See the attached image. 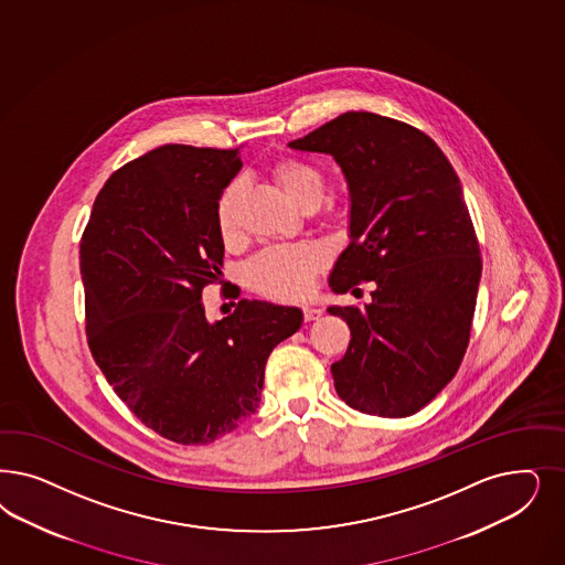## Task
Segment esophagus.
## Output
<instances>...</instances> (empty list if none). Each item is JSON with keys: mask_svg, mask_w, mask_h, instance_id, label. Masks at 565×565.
Segmentation results:
<instances>
[{"mask_svg": "<svg viewBox=\"0 0 565 565\" xmlns=\"http://www.w3.org/2000/svg\"><path fill=\"white\" fill-rule=\"evenodd\" d=\"M320 316H322V308H318V306H303V320L306 322H313Z\"/></svg>", "mask_w": 565, "mask_h": 565, "instance_id": "obj_1", "label": "esophagus"}]
</instances>
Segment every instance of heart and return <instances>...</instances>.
Here are the masks:
<instances>
[{"mask_svg":"<svg viewBox=\"0 0 565 565\" xmlns=\"http://www.w3.org/2000/svg\"><path fill=\"white\" fill-rule=\"evenodd\" d=\"M274 181L297 205L318 203L324 191V179L316 166L299 158H280L274 162ZM241 182L231 181L216 201V226L222 241L237 237V207ZM327 254L318 243L303 241L292 245H274L255 255L247 266V282L254 291L273 299H301L313 289L316 276L324 268Z\"/></svg>","mask_w":565,"mask_h":565,"instance_id":"obj_1","label":"heart"}]
</instances>
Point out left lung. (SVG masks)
Returning a JSON list of instances; mask_svg holds the SVG:
<instances>
[{"mask_svg": "<svg viewBox=\"0 0 565 565\" xmlns=\"http://www.w3.org/2000/svg\"><path fill=\"white\" fill-rule=\"evenodd\" d=\"M292 149L330 153L351 193V243L328 285L372 301L332 306L351 330L332 364L339 397L383 418L419 412L451 383L466 355L482 257L454 166L412 125L345 111Z\"/></svg>", "mask_w": 565, "mask_h": 565, "instance_id": "1", "label": "left lung"}]
</instances>
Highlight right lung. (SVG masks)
I'll use <instances>...</instances> for the list:
<instances>
[{"label": "right lung", "instance_id": "right-lung-1", "mask_svg": "<svg viewBox=\"0 0 565 565\" xmlns=\"http://www.w3.org/2000/svg\"><path fill=\"white\" fill-rule=\"evenodd\" d=\"M238 149L170 146L118 168L81 237L93 360L160 437L207 445L257 409L268 355L295 334L297 308L241 299L207 322L201 292L220 280V191Z\"/></svg>", "mask_w": 565, "mask_h": 565}]
</instances>
